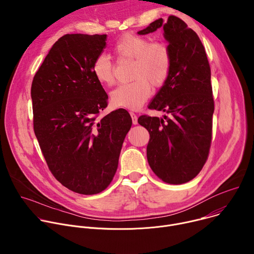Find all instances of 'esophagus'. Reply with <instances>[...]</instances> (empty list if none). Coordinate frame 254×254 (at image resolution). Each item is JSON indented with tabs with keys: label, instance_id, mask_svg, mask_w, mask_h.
Here are the masks:
<instances>
[{
	"label": "esophagus",
	"instance_id": "obj_1",
	"mask_svg": "<svg viewBox=\"0 0 254 254\" xmlns=\"http://www.w3.org/2000/svg\"><path fill=\"white\" fill-rule=\"evenodd\" d=\"M130 117H131V120H132V124L133 125H137V117L134 113H130Z\"/></svg>",
	"mask_w": 254,
	"mask_h": 254
}]
</instances>
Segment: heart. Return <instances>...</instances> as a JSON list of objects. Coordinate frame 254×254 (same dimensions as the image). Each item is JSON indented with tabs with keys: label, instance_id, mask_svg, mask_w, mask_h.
<instances>
[{
	"label": "heart",
	"instance_id": "1",
	"mask_svg": "<svg viewBox=\"0 0 254 254\" xmlns=\"http://www.w3.org/2000/svg\"><path fill=\"white\" fill-rule=\"evenodd\" d=\"M114 52L119 60L133 61L131 78L111 92L114 106L137 110L150 97L152 88L162 87L171 73L172 55L167 43L152 42L146 36L126 34L115 44ZM92 74L102 85L115 83V66L105 54L96 56L92 63Z\"/></svg>",
	"mask_w": 254,
	"mask_h": 254
}]
</instances>
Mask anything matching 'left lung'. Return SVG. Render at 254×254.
<instances>
[{"label": "left lung", "mask_w": 254, "mask_h": 254, "mask_svg": "<svg viewBox=\"0 0 254 254\" xmlns=\"http://www.w3.org/2000/svg\"><path fill=\"white\" fill-rule=\"evenodd\" d=\"M163 27L172 55L171 73L149 104L169 115L140 116L137 123L150 133L147 158L153 172L168 184H184L205 165L212 138L214 100L211 69L196 32L176 16L151 23L146 35Z\"/></svg>", "instance_id": "1"}]
</instances>
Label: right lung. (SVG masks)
Wrapping results in <instances>:
<instances>
[{
    "instance_id": "1",
    "label": "right lung",
    "mask_w": 254,
    "mask_h": 254,
    "mask_svg": "<svg viewBox=\"0 0 254 254\" xmlns=\"http://www.w3.org/2000/svg\"><path fill=\"white\" fill-rule=\"evenodd\" d=\"M105 44V34L62 36L31 86L34 131L48 168L64 187L83 195L111 184L131 127L125 110L99 118L108 96L91 68Z\"/></svg>"
}]
</instances>
